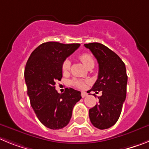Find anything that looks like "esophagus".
Instances as JSON below:
<instances>
[{"label": "esophagus", "instance_id": "esophagus-1", "mask_svg": "<svg viewBox=\"0 0 149 149\" xmlns=\"http://www.w3.org/2000/svg\"><path fill=\"white\" fill-rule=\"evenodd\" d=\"M87 95H88V94L86 92H84L83 91V92L81 93V96H82V97H85L87 96Z\"/></svg>", "mask_w": 149, "mask_h": 149}]
</instances>
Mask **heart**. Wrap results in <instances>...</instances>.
I'll return each mask as SVG.
<instances>
[{
  "label": "heart",
  "instance_id": "obj_1",
  "mask_svg": "<svg viewBox=\"0 0 149 149\" xmlns=\"http://www.w3.org/2000/svg\"><path fill=\"white\" fill-rule=\"evenodd\" d=\"M80 60L82 61V63L85 65V67H87L89 64L93 63L94 62V59L91 57V55L88 54V53H82L79 55ZM70 69V61L68 59H66L64 61L63 64H62V71L64 73H67ZM86 83L87 82L85 81H82V80H77L73 79L70 82V84L73 85L74 87L78 88L79 89H84L86 86Z\"/></svg>",
  "mask_w": 149,
  "mask_h": 149
}]
</instances>
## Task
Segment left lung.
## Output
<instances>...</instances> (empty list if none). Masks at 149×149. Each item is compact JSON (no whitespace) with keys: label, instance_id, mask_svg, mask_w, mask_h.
Returning a JSON list of instances; mask_svg holds the SVG:
<instances>
[{"label":"left lung","instance_id":"obj_1","mask_svg":"<svg viewBox=\"0 0 149 149\" xmlns=\"http://www.w3.org/2000/svg\"><path fill=\"white\" fill-rule=\"evenodd\" d=\"M84 46L99 64L98 78L90 91H102L97 104L89 109V118L95 127L104 130L113 126L121 115L127 93L126 67L119 56L103 44L91 42Z\"/></svg>","mask_w":149,"mask_h":149}]
</instances>
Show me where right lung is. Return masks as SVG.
I'll list each match as a JSON object with an SVG mask.
<instances>
[{
  "instance_id": "add662e5",
  "label": "right lung",
  "mask_w": 149,
  "mask_h": 149,
  "mask_svg": "<svg viewBox=\"0 0 149 149\" xmlns=\"http://www.w3.org/2000/svg\"><path fill=\"white\" fill-rule=\"evenodd\" d=\"M80 44L46 42L32 52L24 69V79L31 105L46 127L58 130L67 126L81 92L66 88L63 94L55 90V82L62 78V64Z\"/></svg>"
}]
</instances>
